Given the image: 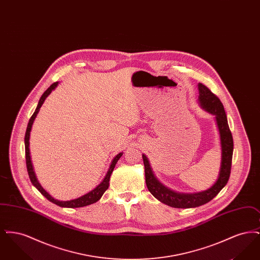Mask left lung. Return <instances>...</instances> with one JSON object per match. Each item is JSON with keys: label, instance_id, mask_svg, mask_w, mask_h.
Wrapping results in <instances>:
<instances>
[{"label": "left lung", "instance_id": "8db88e82", "mask_svg": "<svg viewBox=\"0 0 260 260\" xmlns=\"http://www.w3.org/2000/svg\"><path fill=\"white\" fill-rule=\"evenodd\" d=\"M199 102L201 106L207 111L215 115L216 124L219 129L220 140H221V149H222V159H221V168L218 175V179L210 189L193 193V194H181L176 193L173 190L162 185L161 182L157 180L152 172L148 159L145 155H142L143 162L145 167V180L146 185L150 193L161 201V203L171 206L173 208L179 209H188V208H196L209 203L214 198L227 184L230 173H231V165L233 157V136L229 128V124L227 122V117L223 107L222 102L220 99L215 95L209 87L203 84H199Z\"/></svg>", "mask_w": 260, "mask_h": 260}]
</instances>
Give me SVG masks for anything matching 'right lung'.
<instances>
[{"label": "right lung", "instance_id": "1", "mask_svg": "<svg viewBox=\"0 0 260 260\" xmlns=\"http://www.w3.org/2000/svg\"><path fill=\"white\" fill-rule=\"evenodd\" d=\"M58 85V83H53L51 86H50L44 93L43 95L41 96V99L39 100V103H38L37 108L35 112L33 113V115L31 116L30 120H29V123L27 125V128H26V133H25V158H26V167H27V172L29 174V178L32 182V184L35 186L37 188L38 190L41 192L42 195H44L46 198L48 199L49 201H50L51 203L62 207V208H82V207H86L88 205H91L95 202H98L99 199L101 198V196L104 194V192L108 189V186H109V180H110V176H111V173H113V170L117 164V161H119V159L123 156V153H119L111 162V166L108 170V172L106 173L104 179L102 180V182L98 185V187H95L93 190H91L90 192H88L86 195L80 197V198L75 199V200H71V201H66V202H60L58 200H55V199L52 198L50 196V194L41 186V184L39 183L38 181L37 177H36V174L34 173V170H33V166H32V161H31V157H30V150H29V138H30V132H31V127H32V124L34 123V120L37 116L38 112L40 110L41 106L43 105L45 99H47V96L50 94V92L52 91V89H54L56 86Z\"/></svg>", "mask_w": 260, "mask_h": 260}]
</instances>
